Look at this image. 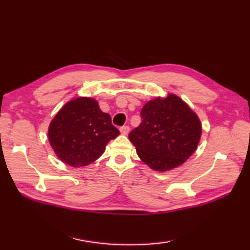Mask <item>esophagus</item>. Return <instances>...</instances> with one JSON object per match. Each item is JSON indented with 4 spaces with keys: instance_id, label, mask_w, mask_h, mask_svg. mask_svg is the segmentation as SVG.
I'll use <instances>...</instances> for the list:
<instances>
[{
    "instance_id": "obj_1",
    "label": "esophagus",
    "mask_w": 250,
    "mask_h": 250,
    "mask_svg": "<svg viewBox=\"0 0 250 250\" xmlns=\"http://www.w3.org/2000/svg\"><path fill=\"white\" fill-rule=\"evenodd\" d=\"M120 132H121V134H124V135H128L129 134V132H130V128L129 126H122V128H120Z\"/></svg>"
}]
</instances>
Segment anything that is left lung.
I'll return each instance as SVG.
<instances>
[{"mask_svg":"<svg viewBox=\"0 0 250 250\" xmlns=\"http://www.w3.org/2000/svg\"><path fill=\"white\" fill-rule=\"evenodd\" d=\"M141 116L142 124L131 131L129 140L153 171L164 173L180 167L198 148L200 118L178 95L169 93L148 101Z\"/></svg>","mask_w":250,"mask_h":250,"instance_id":"obj_1","label":"left lung"}]
</instances>
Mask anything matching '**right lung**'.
Wrapping results in <instances>:
<instances>
[{
    "label": "right lung",
    "mask_w": 250,
    "mask_h": 250,
    "mask_svg": "<svg viewBox=\"0 0 250 250\" xmlns=\"http://www.w3.org/2000/svg\"><path fill=\"white\" fill-rule=\"evenodd\" d=\"M120 134L98 101L78 97L62 106L50 121L48 141L58 159L73 167H87Z\"/></svg>",
    "instance_id": "1"
}]
</instances>
